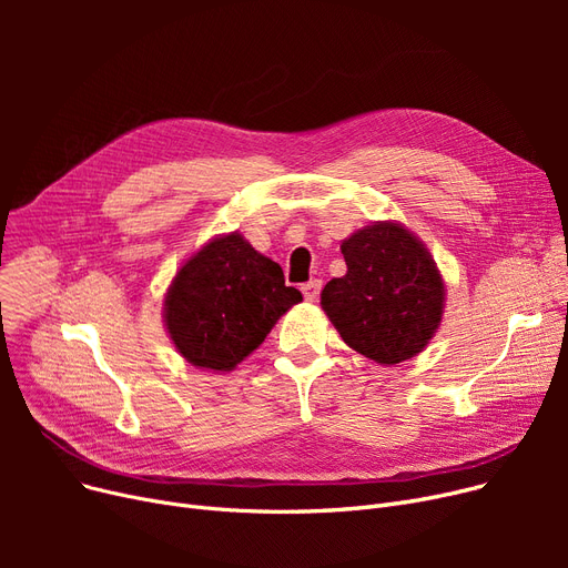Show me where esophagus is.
I'll use <instances>...</instances> for the list:
<instances>
[{
  "mask_svg": "<svg viewBox=\"0 0 568 568\" xmlns=\"http://www.w3.org/2000/svg\"><path fill=\"white\" fill-rule=\"evenodd\" d=\"M320 290H322V281H317V278H313V281L302 285V292L306 296V302H315L317 296H320Z\"/></svg>",
  "mask_w": 568,
  "mask_h": 568,
  "instance_id": "obj_1",
  "label": "esophagus"
}]
</instances>
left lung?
<instances>
[{
	"label": "left lung",
	"mask_w": 568,
	"mask_h": 568,
	"mask_svg": "<svg viewBox=\"0 0 568 568\" xmlns=\"http://www.w3.org/2000/svg\"><path fill=\"white\" fill-rule=\"evenodd\" d=\"M347 274L322 290L341 338L394 366L419 354L442 320L444 283L430 253L398 223H375L345 239Z\"/></svg>",
	"instance_id": "8db88e82"
}]
</instances>
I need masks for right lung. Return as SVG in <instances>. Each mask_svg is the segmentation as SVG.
Masks as SVG:
<instances>
[{
  "instance_id": "add662e5",
  "label": "right lung",
  "mask_w": 568,
  "mask_h": 568,
  "mask_svg": "<svg viewBox=\"0 0 568 568\" xmlns=\"http://www.w3.org/2000/svg\"><path fill=\"white\" fill-rule=\"evenodd\" d=\"M300 302L302 292L285 285L281 264L232 232L179 268L165 296V326L189 364L232 371Z\"/></svg>"
}]
</instances>
